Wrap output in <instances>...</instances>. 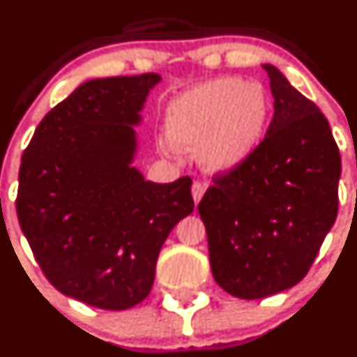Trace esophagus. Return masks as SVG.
Instances as JSON below:
<instances>
[{
    "label": "esophagus",
    "instance_id": "1",
    "mask_svg": "<svg viewBox=\"0 0 357 357\" xmlns=\"http://www.w3.org/2000/svg\"><path fill=\"white\" fill-rule=\"evenodd\" d=\"M206 189H208V185H206V183L194 182V185H192V197H194L195 204H197V202L201 201L202 195H204V192H206Z\"/></svg>",
    "mask_w": 357,
    "mask_h": 357
}]
</instances>
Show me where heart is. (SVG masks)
<instances>
[{"mask_svg":"<svg viewBox=\"0 0 357 357\" xmlns=\"http://www.w3.org/2000/svg\"><path fill=\"white\" fill-rule=\"evenodd\" d=\"M271 114V97L259 82L226 76L190 88L168 103L165 132L175 148L199 149L208 170L226 172L259 148ZM162 149L170 151L167 144Z\"/></svg>","mask_w":357,"mask_h":357,"instance_id":"b5f03b06","label":"heart"}]
</instances>
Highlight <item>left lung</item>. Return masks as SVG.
<instances>
[{
    "instance_id": "left-lung-1",
    "label": "left lung",
    "mask_w": 357,
    "mask_h": 357,
    "mask_svg": "<svg viewBox=\"0 0 357 357\" xmlns=\"http://www.w3.org/2000/svg\"><path fill=\"white\" fill-rule=\"evenodd\" d=\"M274 97L266 137L214 175L199 202L214 281L241 300L289 289L308 274L339 209L340 153L327 117L264 64Z\"/></svg>"
}]
</instances>
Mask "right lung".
Returning a JSON list of instances; mask_svg holds the SVG:
<instances>
[{
    "label": "right lung",
    "mask_w": 357,
    "mask_h": 357,
    "mask_svg": "<svg viewBox=\"0 0 357 357\" xmlns=\"http://www.w3.org/2000/svg\"><path fill=\"white\" fill-rule=\"evenodd\" d=\"M156 73L91 79L37 126L18 175L17 214L57 291L102 310H128L151 291L162 245L194 211L192 180H144L132 167Z\"/></svg>",
    "instance_id": "add662e5"
}]
</instances>
